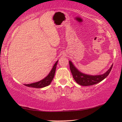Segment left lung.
I'll use <instances>...</instances> for the list:
<instances>
[{
  "mask_svg": "<svg viewBox=\"0 0 122 122\" xmlns=\"http://www.w3.org/2000/svg\"><path fill=\"white\" fill-rule=\"evenodd\" d=\"M69 63L74 79L78 84L82 86H92L101 82L108 76L113 66L112 64L110 68L104 74L97 75H90L84 74L78 71L71 61H69Z\"/></svg>",
  "mask_w": 122,
  "mask_h": 122,
  "instance_id": "obj_1",
  "label": "left lung"
}]
</instances>
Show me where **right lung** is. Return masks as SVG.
<instances>
[{"instance_id":"add662e5","label":"right lung","mask_w":122,"mask_h":122,"mask_svg":"<svg viewBox=\"0 0 122 122\" xmlns=\"http://www.w3.org/2000/svg\"><path fill=\"white\" fill-rule=\"evenodd\" d=\"M57 62H58V60H57L56 62H55L54 65L52 69H51V71H50V73L48 74V75H47L46 77H45L44 78H43L42 80H41L38 82H35V83L24 84V85L27 86H28V87L36 88H41L49 86V84H51V82L52 81L54 77Z\"/></svg>"}]
</instances>
